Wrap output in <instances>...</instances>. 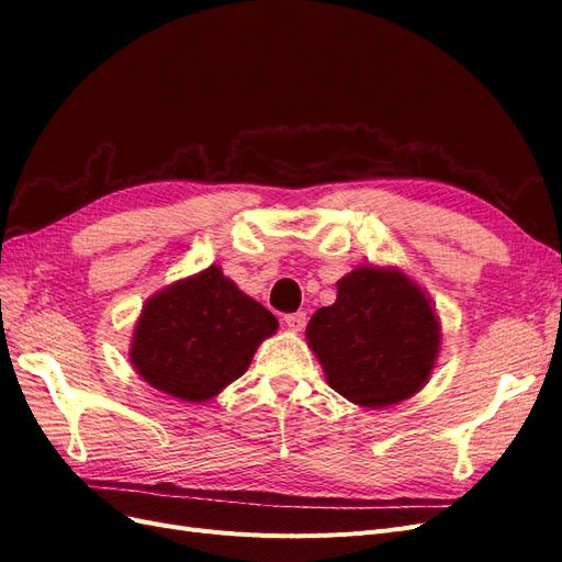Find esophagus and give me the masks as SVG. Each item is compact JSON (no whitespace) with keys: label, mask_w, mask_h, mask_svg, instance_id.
<instances>
[{"label":"esophagus","mask_w":562,"mask_h":562,"mask_svg":"<svg viewBox=\"0 0 562 562\" xmlns=\"http://www.w3.org/2000/svg\"><path fill=\"white\" fill-rule=\"evenodd\" d=\"M283 321H285L288 330L300 333V330H304V326H307V314H304V312H295V314H288Z\"/></svg>","instance_id":"34e87169"}]
</instances>
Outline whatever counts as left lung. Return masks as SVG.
I'll return each instance as SVG.
<instances>
[{
    "label": "left lung",
    "instance_id": "left-lung-1",
    "mask_svg": "<svg viewBox=\"0 0 562 562\" xmlns=\"http://www.w3.org/2000/svg\"><path fill=\"white\" fill-rule=\"evenodd\" d=\"M328 384L347 401L396 405L427 384L440 349L429 297L403 271L356 267L337 281V300L307 326Z\"/></svg>",
    "mask_w": 562,
    "mask_h": 562
}]
</instances>
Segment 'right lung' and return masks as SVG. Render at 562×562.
I'll return each instance as SVG.
<instances>
[{"label":"right lung","mask_w":562,"mask_h":562,"mask_svg":"<svg viewBox=\"0 0 562 562\" xmlns=\"http://www.w3.org/2000/svg\"><path fill=\"white\" fill-rule=\"evenodd\" d=\"M277 316L211 265L149 297L135 323L131 363L164 394L201 403L248 370Z\"/></svg>","instance_id":"obj_1"}]
</instances>
